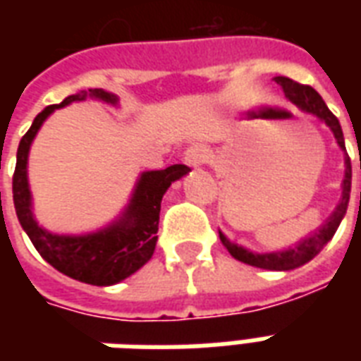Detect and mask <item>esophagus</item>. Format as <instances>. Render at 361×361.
<instances>
[{
  "instance_id": "34e87169",
  "label": "esophagus",
  "mask_w": 361,
  "mask_h": 361,
  "mask_svg": "<svg viewBox=\"0 0 361 361\" xmlns=\"http://www.w3.org/2000/svg\"><path fill=\"white\" fill-rule=\"evenodd\" d=\"M185 164L188 166H193V168H197V166H203L204 164V152L201 147H197V145H193V147H189L188 150H185Z\"/></svg>"
}]
</instances>
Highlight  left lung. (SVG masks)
I'll return each instance as SVG.
<instances>
[{
  "instance_id": "left-lung-1",
  "label": "left lung",
  "mask_w": 361,
  "mask_h": 361,
  "mask_svg": "<svg viewBox=\"0 0 361 361\" xmlns=\"http://www.w3.org/2000/svg\"><path fill=\"white\" fill-rule=\"evenodd\" d=\"M274 81L279 82L284 94L292 100V102L302 108V110L310 111V114H315L317 118H321L325 121L326 126L333 129L334 139L344 149V135H342L341 123L334 116L333 111L326 108V104L323 102V98L319 96V92L315 89H311L310 85H302V82H295L288 77H274ZM346 176H344V183H342V199L336 211L333 212V216L326 220L323 226L319 228L317 232L310 238H305L303 242H300L295 245L294 250L288 251H279V253H251V251L243 250L240 245H234L226 240V235L220 234V242L222 245L230 251V255L242 263H247L251 267H259V269H269V271H292V269H298V267L305 265L307 261L317 255L319 251L325 247L326 242H331V238L336 232V228L341 224L342 216L346 214V209H348L350 201V185H352V164H350V157L346 154ZM360 170H361V158H360Z\"/></svg>"
}]
</instances>
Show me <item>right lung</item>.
<instances>
[{
	"label": "right lung",
	"mask_w": 361,
	"mask_h": 361,
	"mask_svg": "<svg viewBox=\"0 0 361 361\" xmlns=\"http://www.w3.org/2000/svg\"><path fill=\"white\" fill-rule=\"evenodd\" d=\"M89 94L111 104L118 100L102 89L89 90ZM85 96L87 92L71 94L61 104L44 108L35 118L30 129L23 135L13 173V203L20 226L44 261L79 282H87L92 286H110L139 271L152 257L158 240V216L162 195L172 185V181L180 180L181 176L189 172V168L185 164H173L164 170L142 173L126 214L119 222L102 232L73 238L54 235L42 230L35 222L30 211V191L27 183L28 149L42 121L51 111L75 100H82Z\"/></svg>",
	"instance_id": "obj_1"
}]
</instances>
